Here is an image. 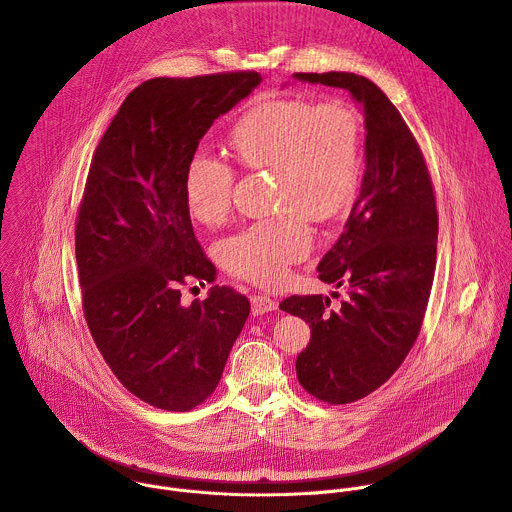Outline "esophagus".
I'll use <instances>...</instances> for the list:
<instances>
[{
  "label": "esophagus",
  "instance_id": "esophagus-1",
  "mask_svg": "<svg viewBox=\"0 0 512 512\" xmlns=\"http://www.w3.org/2000/svg\"><path fill=\"white\" fill-rule=\"evenodd\" d=\"M277 310V302L269 296H263V294H257L251 298V312L253 316H263L267 312H273Z\"/></svg>",
  "mask_w": 512,
  "mask_h": 512
}]
</instances>
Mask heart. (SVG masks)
I'll return each instance as SVG.
<instances>
[{
  "label": "heart",
  "instance_id": "b5f03b06",
  "mask_svg": "<svg viewBox=\"0 0 512 512\" xmlns=\"http://www.w3.org/2000/svg\"><path fill=\"white\" fill-rule=\"evenodd\" d=\"M231 148L247 168L275 172L277 216L263 218L225 239V267L251 283L279 285L312 247L310 221L334 218L360 178V121L344 101L314 105L271 99L251 107L231 131ZM235 170L208 152H194L184 168L188 214L200 225L225 221L233 202Z\"/></svg>",
  "mask_w": 512,
  "mask_h": 512
}]
</instances>
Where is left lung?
<instances>
[{
    "label": "left lung",
    "mask_w": 512,
    "mask_h": 512,
    "mask_svg": "<svg viewBox=\"0 0 512 512\" xmlns=\"http://www.w3.org/2000/svg\"><path fill=\"white\" fill-rule=\"evenodd\" d=\"M294 79L344 89L364 113L360 192L342 235L318 263V277L346 287V298L334 310L328 296L279 304L312 328L296 360L300 385L344 405L379 389L417 340L435 271V196L413 133L373 81L338 70L296 72Z\"/></svg>",
    "instance_id": "8db88e82"
}]
</instances>
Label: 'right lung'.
<instances>
[{
    "mask_svg": "<svg viewBox=\"0 0 512 512\" xmlns=\"http://www.w3.org/2000/svg\"><path fill=\"white\" fill-rule=\"evenodd\" d=\"M259 83L253 70L145 81L91 162L75 231L85 318L119 383L158 409L190 411L212 395L251 312L225 285H212L204 302H180L188 279H216L182 178L214 119Z\"/></svg>",
    "mask_w": 512,
    "mask_h": 512,
    "instance_id": "right-lung-1",
    "label": "right lung"
}]
</instances>
